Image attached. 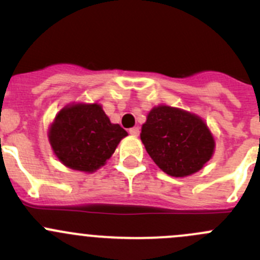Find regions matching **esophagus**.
Listing matches in <instances>:
<instances>
[{
    "label": "esophagus",
    "instance_id": "obj_1",
    "mask_svg": "<svg viewBox=\"0 0 260 260\" xmlns=\"http://www.w3.org/2000/svg\"><path fill=\"white\" fill-rule=\"evenodd\" d=\"M128 132H129V135H132V136H138L140 135V128L132 127V128H129V131H128Z\"/></svg>",
    "mask_w": 260,
    "mask_h": 260
}]
</instances>
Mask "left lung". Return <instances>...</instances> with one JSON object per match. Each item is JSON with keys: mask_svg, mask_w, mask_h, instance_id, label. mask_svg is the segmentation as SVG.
Listing matches in <instances>:
<instances>
[{"mask_svg": "<svg viewBox=\"0 0 260 260\" xmlns=\"http://www.w3.org/2000/svg\"><path fill=\"white\" fill-rule=\"evenodd\" d=\"M141 140L154 164L174 177L203 169L215 148L212 135L200 117L167 106L149 112Z\"/></svg>", "mask_w": 260, "mask_h": 260, "instance_id": "left-lung-1", "label": "left lung"}]
</instances>
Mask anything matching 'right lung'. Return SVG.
<instances>
[{"instance_id": "obj_1", "label": "right lung", "mask_w": 260, "mask_h": 260, "mask_svg": "<svg viewBox=\"0 0 260 260\" xmlns=\"http://www.w3.org/2000/svg\"><path fill=\"white\" fill-rule=\"evenodd\" d=\"M127 132L111 123L98 104H75L59 112L49 132L57 158L73 170L93 172L106 164Z\"/></svg>"}]
</instances>
